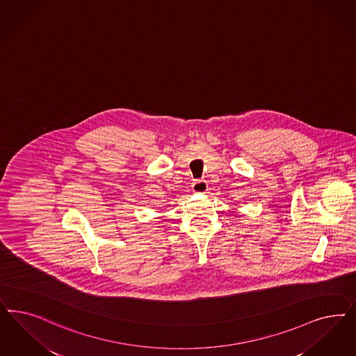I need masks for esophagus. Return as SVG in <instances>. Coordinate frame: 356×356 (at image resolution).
<instances>
[{"instance_id": "obj_1", "label": "esophagus", "mask_w": 356, "mask_h": 356, "mask_svg": "<svg viewBox=\"0 0 356 356\" xmlns=\"http://www.w3.org/2000/svg\"><path fill=\"white\" fill-rule=\"evenodd\" d=\"M208 190V184L203 179H196L193 184V191L194 193H206Z\"/></svg>"}]
</instances>
